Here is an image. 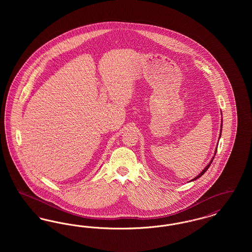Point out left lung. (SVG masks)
<instances>
[{
	"instance_id": "8db88e82",
	"label": "left lung",
	"mask_w": 252,
	"mask_h": 252,
	"mask_svg": "<svg viewBox=\"0 0 252 252\" xmlns=\"http://www.w3.org/2000/svg\"><path fill=\"white\" fill-rule=\"evenodd\" d=\"M220 136H221V133H220ZM219 138H220V137H219ZM216 153H215V156H216ZM214 158H215V157H214V158H212V160H211V161H210V163H209V164H208V165H207V166H206V167L204 168L203 171H202V172H201V173H200V174H199V175H198V176H197V177H195V178H194V179H192V180H197V179H198V178H200V177H201V176H202V175H203L204 173H205V172H206V171H207V170H208V169H209V167H210V165H211V163H212V162H213V160H214Z\"/></svg>"
}]
</instances>
